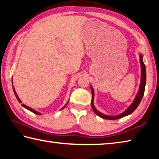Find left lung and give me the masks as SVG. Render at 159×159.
<instances>
[{
  "label": "left lung",
  "instance_id": "left-lung-1",
  "mask_svg": "<svg viewBox=\"0 0 159 159\" xmlns=\"http://www.w3.org/2000/svg\"><path fill=\"white\" fill-rule=\"evenodd\" d=\"M143 56L142 55H139V62H140L141 64V83L140 85H139V91L138 94H137L136 98L134 99V102H133V104L128 107V108L125 110V111L120 114L119 115L115 116H107L104 115L102 113L99 112L95 109V107H94L93 104V99H94V90L93 89L92 86H90L91 88V91H92V101H91V106H92V108L93 109L94 112L98 116L101 117L102 118H104V119H107V120H116V119H119V118H121L124 116H126L129 114H130L133 113L134 110L137 109V107H138V105L140 103V102L142 100V98H143L144 93V90H145V85H146V67H145V64H144L143 60Z\"/></svg>",
  "mask_w": 159,
  "mask_h": 159
}]
</instances>
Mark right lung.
<instances>
[{
	"label": "right lung",
	"mask_w": 159,
	"mask_h": 159,
	"mask_svg": "<svg viewBox=\"0 0 159 159\" xmlns=\"http://www.w3.org/2000/svg\"><path fill=\"white\" fill-rule=\"evenodd\" d=\"M13 88V90H14V93H15V96H16V98H17V100L19 101V102H20V103H21V100H20V98H19V97L17 96V93H16V91H15V88H14V87H12ZM66 105L65 106H64V107H63V108L62 109H63L64 108V107H66ZM21 106H22V107H25V108H26V109H28V110H29V111H31V112H33V113H34V114H39V115H41V114H40V113H39V112H37L36 111H35V110H34V109H32L31 108H30V107H27V106H26L25 105V104H21Z\"/></svg>",
	"instance_id": "obj_1"
}]
</instances>
